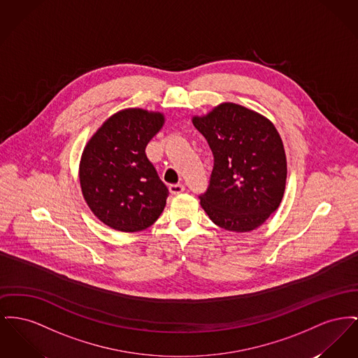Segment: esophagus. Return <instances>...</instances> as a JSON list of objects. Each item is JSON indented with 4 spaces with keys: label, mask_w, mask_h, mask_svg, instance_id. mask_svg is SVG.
Wrapping results in <instances>:
<instances>
[{
    "label": "esophagus",
    "mask_w": 358,
    "mask_h": 358,
    "mask_svg": "<svg viewBox=\"0 0 358 358\" xmlns=\"http://www.w3.org/2000/svg\"><path fill=\"white\" fill-rule=\"evenodd\" d=\"M169 190L171 194H180L185 190V187L182 184H171V185H169Z\"/></svg>",
    "instance_id": "obj_1"
}]
</instances>
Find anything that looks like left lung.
<instances>
[{"mask_svg":"<svg viewBox=\"0 0 358 358\" xmlns=\"http://www.w3.org/2000/svg\"><path fill=\"white\" fill-rule=\"evenodd\" d=\"M213 154L208 188L200 204L219 227L252 231L278 208L287 181V158L273 124L245 106L224 103L193 117Z\"/></svg>","mask_w":358,"mask_h":358,"instance_id":"left-lung-1","label":"left lung"}]
</instances>
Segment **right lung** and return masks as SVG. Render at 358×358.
<instances>
[{
	"mask_svg": "<svg viewBox=\"0 0 358 358\" xmlns=\"http://www.w3.org/2000/svg\"><path fill=\"white\" fill-rule=\"evenodd\" d=\"M162 124L161 113L126 109L110 116L86 145L80 182L89 208L106 226L141 231L165 208L168 187L145 151Z\"/></svg>",
	"mask_w": 358,
	"mask_h": 358,
	"instance_id": "right-lung-1",
	"label": "right lung"
}]
</instances>
